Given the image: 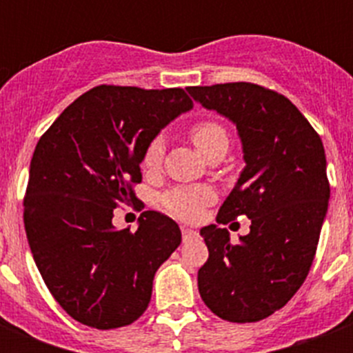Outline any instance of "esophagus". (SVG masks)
Listing matches in <instances>:
<instances>
[{
  "label": "esophagus",
  "mask_w": 353,
  "mask_h": 353,
  "mask_svg": "<svg viewBox=\"0 0 353 353\" xmlns=\"http://www.w3.org/2000/svg\"><path fill=\"white\" fill-rule=\"evenodd\" d=\"M181 232H183V240H185V241L194 240V238H198V236H199L198 231H194V229H188V227H183Z\"/></svg>",
  "instance_id": "1"
}]
</instances>
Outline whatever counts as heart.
Listing matches in <instances>:
<instances>
[{"instance_id": "b5f03b06", "label": "heart", "mask_w": 353, "mask_h": 353, "mask_svg": "<svg viewBox=\"0 0 353 353\" xmlns=\"http://www.w3.org/2000/svg\"><path fill=\"white\" fill-rule=\"evenodd\" d=\"M190 139L203 155L209 154L216 146L229 144L227 130L221 122L214 121V119H201V121L194 122L190 128ZM165 139L161 135L150 139V143L146 144L143 152V159H141L144 170H157L165 157ZM214 199L216 194L207 187H176L161 196V205L170 214L177 216L181 220H194V218H198L205 205L212 203Z\"/></svg>"}]
</instances>
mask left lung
I'll use <instances>...</instances> for the list:
<instances>
[{
    "label": "left lung",
    "instance_id": "1",
    "mask_svg": "<svg viewBox=\"0 0 353 353\" xmlns=\"http://www.w3.org/2000/svg\"><path fill=\"white\" fill-rule=\"evenodd\" d=\"M201 106L231 119L245 168L218 212V223L247 216L251 232L201 229L209 258L198 271L199 295L229 323H256L284 307L312 268L330 181L323 141L288 97L251 82L192 85Z\"/></svg>",
    "mask_w": 353,
    "mask_h": 353
}]
</instances>
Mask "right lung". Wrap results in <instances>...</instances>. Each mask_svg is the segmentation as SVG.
I'll use <instances>...</instances> for the list:
<instances>
[{"label":"right lung","instance_id":"add662e5","mask_svg":"<svg viewBox=\"0 0 353 353\" xmlns=\"http://www.w3.org/2000/svg\"><path fill=\"white\" fill-rule=\"evenodd\" d=\"M190 108L181 88L102 84L69 104L36 144L25 231L41 279L74 321L112 330L146 312L155 271L181 231L157 210H144L135 232L119 231L113 209L137 201L146 144Z\"/></svg>","mask_w":353,"mask_h":353}]
</instances>
